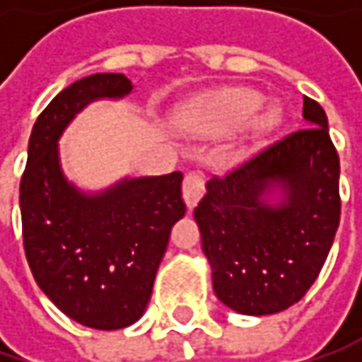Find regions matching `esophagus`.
Instances as JSON below:
<instances>
[{
  "mask_svg": "<svg viewBox=\"0 0 362 362\" xmlns=\"http://www.w3.org/2000/svg\"><path fill=\"white\" fill-rule=\"evenodd\" d=\"M203 191H205V179H203L202 173L191 171V173L185 175V179H183V197H185L189 209H193L199 203Z\"/></svg>",
  "mask_w": 362,
  "mask_h": 362,
  "instance_id": "obj_1",
  "label": "esophagus"
}]
</instances>
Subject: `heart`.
<instances>
[{
	"mask_svg": "<svg viewBox=\"0 0 362 362\" xmlns=\"http://www.w3.org/2000/svg\"><path fill=\"white\" fill-rule=\"evenodd\" d=\"M259 96L252 90H223L202 98L193 105L185 106L177 122L187 131L202 134H230L238 127H243L252 134L270 131L278 122L276 110H257Z\"/></svg>",
	"mask_w": 362,
	"mask_h": 362,
	"instance_id": "1",
	"label": "heart"
}]
</instances>
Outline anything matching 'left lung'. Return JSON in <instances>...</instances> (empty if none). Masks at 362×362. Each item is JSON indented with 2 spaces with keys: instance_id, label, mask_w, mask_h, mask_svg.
I'll use <instances>...</instances> for the list:
<instances>
[{
  "instance_id": "obj_1",
  "label": "left lung",
  "mask_w": 362,
  "mask_h": 362,
  "mask_svg": "<svg viewBox=\"0 0 362 362\" xmlns=\"http://www.w3.org/2000/svg\"><path fill=\"white\" fill-rule=\"evenodd\" d=\"M306 127L207 183L193 216L216 296L252 316L282 313L314 284L341 221L339 153L327 112L304 96ZM276 188L280 202L269 203Z\"/></svg>"
}]
</instances>
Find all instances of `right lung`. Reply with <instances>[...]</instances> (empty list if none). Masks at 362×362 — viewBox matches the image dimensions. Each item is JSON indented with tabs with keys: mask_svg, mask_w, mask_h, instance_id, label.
Returning <instances> with one entry per match:
<instances>
[{
	"mask_svg": "<svg viewBox=\"0 0 362 362\" xmlns=\"http://www.w3.org/2000/svg\"><path fill=\"white\" fill-rule=\"evenodd\" d=\"M132 90L124 74H92L64 88L35 120L21 175L23 250L35 282L66 316L96 330L136 322L175 221L185 216L181 171L122 179L84 193L64 177L58 139L84 106Z\"/></svg>",
	"mask_w": 362,
	"mask_h": 362,
	"instance_id": "1",
	"label": "right lung"
}]
</instances>
